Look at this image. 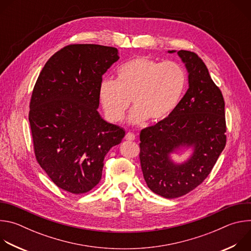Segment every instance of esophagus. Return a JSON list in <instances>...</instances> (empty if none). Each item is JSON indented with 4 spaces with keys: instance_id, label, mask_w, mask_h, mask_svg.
I'll return each mask as SVG.
<instances>
[{
    "instance_id": "34e87169",
    "label": "esophagus",
    "mask_w": 251,
    "mask_h": 251,
    "mask_svg": "<svg viewBox=\"0 0 251 251\" xmlns=\"http://www.w3.org/2000/svg\"><path fill=\"white\" fill-rule=\"evenodd\" d=\"M125 139L128 140V141H134L135 140V135L133 133H131V132H128L126 134V136H125Z\"/></svg>"
}]
</instances>
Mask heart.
I'll list each match as a JSON object with an SVG mask.
<instances>
[{"label": "heart", "mask_w": 251, "mask_h": 251, "mask_svg": "<svg viewBox=\"0 0 251 251\" xmlns=\"http://www.w3.org/2000/svg\"><path fill=\"white\" fill-rule=\"evenodd\" d=\"M187 82L184 68L176 62H159L140 56L117 69V79H104L99 99L109 120L120 122L134 105L128 121L133 125L148 119L157 123L169 117L181 101Z\"/></svg>", "instance_id": "heart-1"}]
</instances>
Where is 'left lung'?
<instances>
[{
  "mask_svg": "<svg viewBox=\"0 0 251 251\" xmlns=\"http://www.w3.org/2000/svg\"><path fill=\"white\" fill-rule=\"evenodd\" d=\"M176 52L188 71L189 88L176 109L140 133V162L145 181L155 194L175 199L203 182L226 147L225 100L204 62L188 50ZM191 149L182 163L172 153Z\"/></svg>",
  "mask_w": 251,
  "mask_h": 251,
  "instance_id": "1",
  "label": "left lung"
}]
</instances>
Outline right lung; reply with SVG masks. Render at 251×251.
<instances>
[{"instance_id": "right-lung-1", "label": "right lung", "mask_w": 251, "mask_h": 251, "mask_svg": "<svg viewBox=\"0 0 251 251\" xmlns=\"http://www.w3.org/2000/svg\"><path fill=\"white\" fill-rule=\"evenodd\" d=\"M118 59L112 47L70 45L47 61L33 87L28 121L35 158L71 194L99 183L104 157L125 136L97 111L102 75Z\"/></svg>"}]
</instances>
